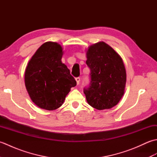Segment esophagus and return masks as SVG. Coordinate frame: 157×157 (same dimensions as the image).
<instances>
[{"label": "esophagus", "mask_w": 157, "mask_h": 157, "mask_svg": "<svg viewBox=\"0 0 157 157\" xmlns=\"http://www.w3.org/2000/svg\"><path fill=\"white\" fill-rule=\"evenodd\" d=\"M75 80L77 82V84H79V82H80V78L79 77H77V78H75Z\"/></svg>", "instance_id": "34e87169"}]
</instances>
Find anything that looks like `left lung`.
Wrapping results in <instances>:
<instances>
[{"label":"left lung","instance_id":"left-lung-1","mask_svg":"<svg viewBox=\"0 0 157 157\" xmlns=\"http://www.w3.org/2000/svg\"><path fill=\"white\" fill-rule=\"evenodd\" d=\"M86 64L90 84L84 88L88 104L98 110L111 109L119 102L126 83L124 64L111 46L100 42L89 47Z\"/></svg>","mask_w":157,"mask_h":157}]
</instances>
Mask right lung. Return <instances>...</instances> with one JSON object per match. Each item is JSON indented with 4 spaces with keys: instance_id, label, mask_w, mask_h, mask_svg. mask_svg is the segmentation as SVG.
<instances>
[{
    "instance_id": "1",
    "label": "right lung",
    "mask_w": 157,
    "mask_h": 157,
    "mask_svg": "<svg viewBox=\"0 0 157 157\" xmlns=\"http://www.w3.org/2000/svg\"><path fill=\"white\" fill-rule=\"evenodd\" d=\"M63 50L56 42H47L33 55L25 72V84L32 101L48 111L58 109L76 81L61 62Z\"/></svg>"
}]
</instances>
